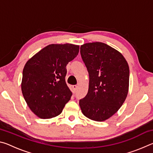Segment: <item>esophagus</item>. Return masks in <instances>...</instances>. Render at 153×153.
<instances>
[{"label":"esophagus","instance_id":"34e87169","mask_svg":"<svg viewBox=\"0 0 153 153\" xmlns=\"http://www.w3.org/2000/svg\"><path fill=\"white\" fill-rule=\"evenodd\" d=\"M72 88H73V90H74V92H76V90H77V85H74V86H72Z\"/></svg>","mask_w":153,"mask_h":153}]
</instances>
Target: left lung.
<instances>
[{"instance_id":"1","label":"left lung","mask_w":153,"mask_h":153,"mask_svg":"<svg viewBox=\"0 0 153 153\" xmlns=\"http://www.w3.org/2000/svg\"><path fill=\"white\" fill-rule=\"evenodd\" d=\"M80 53L89 74V86L79 107L90 120L105 121L117 112L128 95V62L118 51L102 42L84 44Z\"/></svg>"}]
</instances>
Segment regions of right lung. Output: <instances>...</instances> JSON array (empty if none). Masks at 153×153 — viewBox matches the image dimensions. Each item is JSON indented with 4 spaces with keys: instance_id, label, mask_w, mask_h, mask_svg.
<instances>
[{
    "instance_id": "1",
    "label": "right lung",
    "mask_w": 153,
    "mask_h": 153,
    "mask_svg": "<svg viewBox=\"0 0 153 153\" xmlns=\"http://www.w3.org/2000/svg\"><path fill=\"white\" fill-rule=\"evenodd\" d=\"M72 44L46 46L25 63L22 91L31 111L41 119L59 115L72 92L65 82L66 66L78 55Z\"/></svg>"
}]
</instances>
